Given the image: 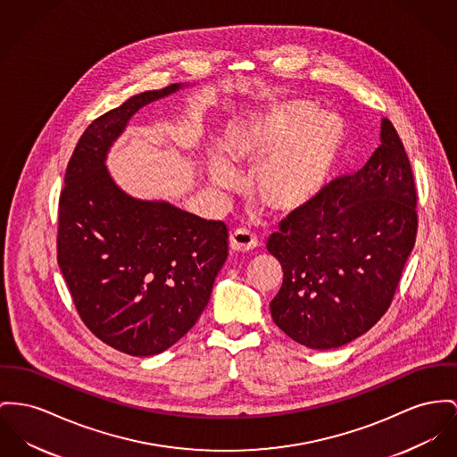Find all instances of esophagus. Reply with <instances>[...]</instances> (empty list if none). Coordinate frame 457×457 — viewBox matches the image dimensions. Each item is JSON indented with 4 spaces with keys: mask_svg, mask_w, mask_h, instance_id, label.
<instances>
[{
    "mask_svg": "<svg viewBox=\"0 0 457 457\" xmlns=\"http://www.w3.org/2000/svg\"><path fill=\"white\" fill-rule=\"evenodd\" d=\"M228 244L234 251H251L260 245V241L247 228H237L228 236Z\"/></svg>",
    "mask_w": 457,
    "mask_h": 457,
    "instance_id": "34e87169",
    "label": "esophagus"
}]
</instances>
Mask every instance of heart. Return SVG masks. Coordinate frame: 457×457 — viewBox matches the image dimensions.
I'll use <instances>...</instances> for the list:
<instances>
[{"label":"heart","mask_w":457,"mask_h":457,"mask_svg":"<svg viewBox=\"0 0 457 457\" xmlns=\"http://www.w3.org/2000/svg\"><path fill=\"white\" fill-rule=\"evenodd\" d=\"M345 144V122L319 114L308 100H289L227 129L223 151L210 161V177L223 188L236 185V171L258 168L254 199L270 213L287 216L308 208L324 190Z\"/></svg>","instance_id":"b5f03b06"}]
</instances>
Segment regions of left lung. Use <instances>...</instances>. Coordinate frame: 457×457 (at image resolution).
Returning <instances> with one entry per match:
<instances>
[{"instance_id":"obj_1","label":"left lung","mask_w":457,"mask_h":457,"mask_svg":"<svg viewBox=\"0 0 457 457\" xmlns=\"http://www.w3.org/2000/svg\"><path fill=\"white\" fill-rule=\"evenodd\" d=\"M418 190L390 120L359 171L337 177L287 214L267 249L282 267L270 302L275 326L315 350L367 333L390 308L418 234Z\"/></svg>"}]
</instances>
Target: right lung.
<instances>
[{"mask_svg": "<svg viewBox=\"0 0 457 457\" xmlns=\"http://www.w3.org/2000/svg\"><path fill=\"white\" fill-rule=\"evenodd\" d=\"M175 90L135 95L96 118L59 199L57 260L74 306L100 341L133 357L161 353L194 328L227 258L223 221L133 199L104 164L128 120Z\"/></svg>", "mask_w": 457, "mask_h": 457, "instance_id": "right-lung-1", "label": "right lung"}]
</instances>
